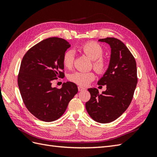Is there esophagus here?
Here are the masks:
<instances>
[{
	"label": "esophagus",
	"instance_id": "esophagus-1",
	"mask_svg": "<svg viewBox=\"0 0 157 157\" xmlns=\"http://www.w3.org/2000/svg\"><path fill=\"white\" fill-rule=\"evenodd\" d=\"M78 91H82V90H84L85 88L81 86H78Z\"/></svg>",
	"mask_w": 157,
	"mask_h": 157
}]
</instances>
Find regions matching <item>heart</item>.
<instances>
[{
  "instance_id": "obj_1",
  "label": "heart",
  "mask_w": 157,
  "mask_h": 157,
  "mask_svg": "<svg viewBox=\"0 0 157 157\" xmlns=\"http://www.w3.org/2000/svg\"><path fill=\"white\" fill-rule=\"evenodd\" d=\"M80 52L86 55L88 58L93 61V67L98 73H103L107 69V62L102 58L103 50L102 47L95 42H89L80 46L78 49ZM74 54L71 50L67 51L63 56V64L67 69L73 67ZM95 78V75L93 72H81L77 71L71 74L69 80L76 84L86 86Z\"/></svg>"
}]
</instances>
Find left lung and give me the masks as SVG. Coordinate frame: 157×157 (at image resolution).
<instances>
[{
	"label": "left lung",
	"instance_id": "1",
	"mask_svg": "<svg viewBox=\"0 0 157 157\" xmlns=\"http://www.w3.org/2000/svg\"><path fill=\"white\" fill-rule=\"evenodd\" d=\"M111 48L110 61L99 85H106L105 91L99 94L96 88H90V99L86 109L93 120L109 123L124 113L132 101L137 82L136 62L134 56L122 41L115 38L101 39Z\"/></svg>",
	"mask_w": 157,
	"mask_h": 157
}]
</instances>
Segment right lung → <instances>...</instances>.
Listing matches in <instances>:
<instances>
[{"instance_id": "right-lung-1", "label": "right lung", "mask_w": 157, "mask_h": 157, "mask_svg": "<svg viewBox=\"0 0 157 157\" xmlns=\"http://www.w3.org/2000/svg\"><path fill=\"white\" fill-rule=\"evenodd\" d=\"M69 42L58 37L42 40L27 52L22 59L17 83L23 103L38 119L52 122L63 115L69 101L78 92L77 86L64 82L60 89L52 86L63 77V56Z\"/></svg>"}]
</instances>
